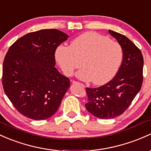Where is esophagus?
Segmentation results:
<instances>
[{
  "label": "esophagus",
  "instance_id": "obj_1",
  "mask_svg": "<svg viewBox=\"0 0 151 151\" xmlns=\"http://www.w3.org/2000/svg\"><path fill=\"white\" fill-rule=\"evenodd\" d=\"M72 83H73V84H79V85H81V86H83V85L82 83H79V82L76 81H72Z\"/></svg>",
  "mask_w": 151,
  "mask_h": 151
}]
</instances>
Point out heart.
I'll return each mask as SVG.
<instances>
[{
	"label": "heart",
	"instance_id": "1",
	"mask_svg": "<svg viewBox=\"0 0 151 151\" xmlns=\"http://www.w3.org/2000/svg\"><path fill=\"white\" fill-rule=\"evenodd\" d=\"M56 61L65 76H71L81 65L76 76L83 81L102 85L116 76L123 60L121 45L94 32L83 33L72 40L70 46L56 48Z\"/></svg>",
	"mask_w": 151,
	"mask_h": 151
}]
</instances>
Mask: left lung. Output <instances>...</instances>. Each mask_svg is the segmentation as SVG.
Listing matches in <instances>:
<instances>
[{"mask_svg":"<svg viewBox=\"0 0 151 151\" xmlns=\"http://www.w3.org/2000/svg\"><path fill=\"white\" fill-rule=\"evenodd\" d=\"M123 50V60L117 73L107 83L86 88L88 112L100 119L116 117L128 108L140 91L143 76V57L140 50L127 37L109 30Z\"/></svg>","mask_w":151,"mask_h":151,"instance_id":"left-lung-1","label":"left lung"}]
</instances>
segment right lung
Here are the masks:
<instances>
[{"label":"right lung","mask_w":151,"mask_h":151,"mask_svg":"<svg viewBox=\"0 0 151 151\" xmlns=\"http://www.w3.org/2000/svg\"><path fill=\"white\" fill-rule=\"evenodd\" d=\"M68 37L60 30L42 29L24 35L9 47L3 64V86L24 116L43 120L59 108L70 79L55 68V53Z\"/></svg>","instance_id":"obj_1"}]
</instances>
